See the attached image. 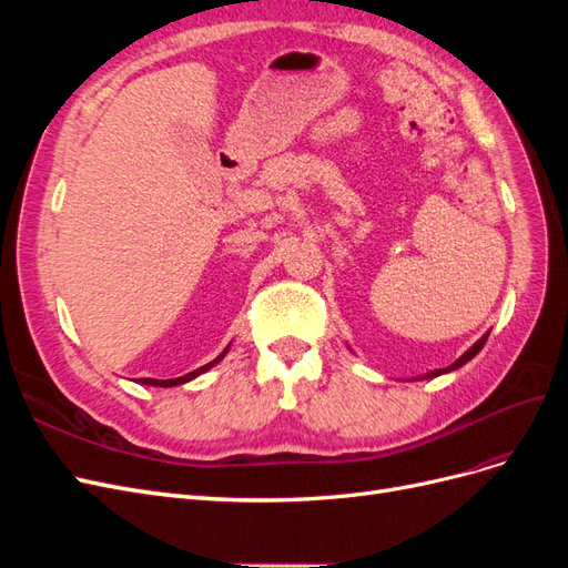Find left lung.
Here are the masks:
<instances>
[{
    "instance_id": "8db88e82",
    "label": "left lung",
    "mask_w": 568,
    "mask_h": 568,
    "mask_svg": "<svg viewBox=\"0 0 568 568\" xmlns=\"http://www.w3.org/2000/svg\"><path fill=\"white\" fill-rule=\"evenodd\" d=\"M486 341H488V334L486 336H480L476 343H474V346L467 351V353H464L459 359H455V363L450 365V367H445V369H434V372H428V374H424L422 376V379H432V376H438V374H445V372H453V369H457V367H462V365H467L469 363V359L480 351V348H484L486 346Z\"/></svg>"
}]
</instances>
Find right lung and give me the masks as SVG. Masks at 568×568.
Returning a JSON list of instances; mask_svg holds the SVG:
<instances>
[{
  "label": "right lung",
  "mask_w": 568,
  "mask_h": 568,
  "mask_svg": "<svg viewBox=\"0 0 568 568\" xmlns=\"http://www.w3.org/2000/svg\"><path fill=\"white\" fill-rule=\"evenodd\" d=\"M227 351H230V346L222 351L213 363H209V365H203V367H199V369H194V372H189V374H184V376H178V379H140V384H146V386H161V388H170V386H180V384H186V382H192V379H196L199 374H203V372H209L213 365H217L222 357L227 355Z\"/></svg>",
  "instance_id": "1"
}]
</instances>
